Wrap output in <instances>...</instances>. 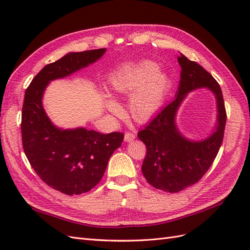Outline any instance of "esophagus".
I'll use <instances>...</instances> for the list:
<instances>
[{"mask_svg": "<svg viewBox=\"0 0 250 250\" xmlns=\"http://www.w3.org/2000/svg\"><path fill=\"white\" fill-rule=\"evenodd\" d=\"M135 138V135L133 133H130V132H126L125 135H124V141L125 142H131L133 141Z\"/></svg>", "mask_w": 250, "mask_h": 250, "instance_id": "1", "label": "esophagus"}]
</instances>
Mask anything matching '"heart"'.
<instances>
[{
    "label": "heart",
    "instance_id": "1",
    "mask_svg": "<svg viewBox=\"0 0 250 250\" xmlns=\"http://www.w3.org/2000/svg\"><path fill=\"white\" fill-rule=\"evenodd\" d=\"M170 79L165 72L158 70L157 63L145 60L139 63L126 64L110 77L112 89L120 94H131L129 108L137 120H147L158 110L165 100ZM106 106L115 111L118 103L107 97Z\"/></svg>",
    "mask_w": 250,
    "mask_h": 250
}]
</instances>
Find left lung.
Instances as JSON below:
<instances>
[{"label":"left lung","mask_w":250,"mask_h":250,"mask_svg":"<svg viewBox=\"0 0 250 250\" xmlns=\"http://www.w3.org/2000/svg\"><path fill=\"white\" fill-rule=\"evenodd\" d=\"M178 62L181 71L175 99L138 133L147 148L143 175L151 186L169 193L183 191L206 174L221 147L226 123L222 90L218 82L200 64L181 53ZM199 88H207L215 96L216 124L207 138L192 140L179 130L176 116L187 95Z\"/></svg>","instance_id":"obj_1"}]
</instances>
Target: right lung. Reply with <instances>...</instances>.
Listing matches in <instances>:
<instances>
[{
	"instance_id": "1",
	"label": "right lung",
	"mask_w": 250,
	"mask_h": 250,
	"mask_svg": "<svg viewBox=\"0 0 250 250\" xmlns=\"http://www.w3.org/2000/svg\"><path fill=\"white\" fill-rule=\"evenodd\" d=\"M105 52L106 49L67 53L44 66L25 93L21 125L25 154L42 181L66 195L86 193L97 186L124 135L56 126L43 108V93L51 81L71 76L96 62Z\"/></svg>"
}]
</instances>
